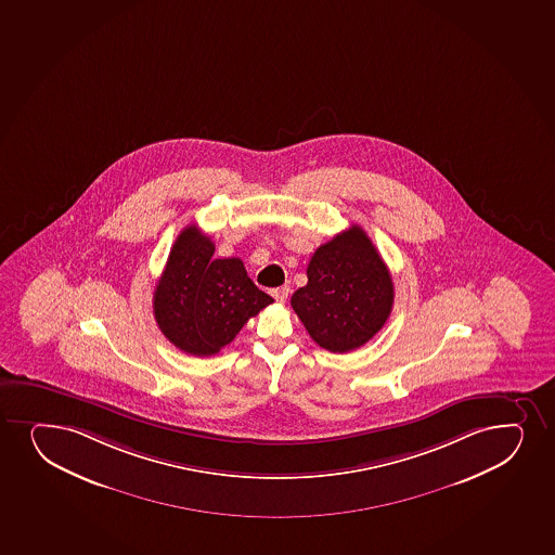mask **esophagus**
<instances>
[{
	"mask_svg": "<svg viewBox=\"0 0 555 555\" xmlns=\"http://www.w3.org/2000/svg\"><path fill=\"white\" fill-rule=\"evenodd\" d=\"M270 294L274 296L275 301H280V304H283V301L287 300L288 287L272 288V291H270Z\"/></svg>",
	"mask_w": 555,
	"mask_h": 555,
	"instance_id": "esophagus-1",
	"label": "esophagus"
}]
</instances>
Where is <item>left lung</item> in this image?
<instances>
[{
    "mask_svg": "<svg viewBox=\"0 0 555 555\" xmlns=\"http://www.w3.org/2000/svg\"><path fill=\"white\" fill-rule=\"evenodd\" d=\"M392 304L389 268L359 225L312 254L307 285L291 298L312 340L333 353L366 345L389 319Z\"/></svg>",
    "mask_w": 555,
    "mask_h": 555,
    "instance_id": "left-lung-1",
    "label": "left lung"
}]
</instances>
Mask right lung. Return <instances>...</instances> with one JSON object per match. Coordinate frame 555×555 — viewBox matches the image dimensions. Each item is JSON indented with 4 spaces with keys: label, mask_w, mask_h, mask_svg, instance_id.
I'll return each instance as SVG.
<instances>
[{
    "label": "right lung",
    "mask_w": 555,
    "mask_h": 555,
    "mask_svg": "<svg viewBox=\"0 0 555 555\" xmlns=\"http://www.w3.org/2000/svg\"><path fill=\"white\" fill-rule=\"evenodd\" d=\"M215 243L186 225L173 243L153 293V314L176 348L215 356L272 298L255 287L238 257L215 259Z\"/></svg>",
    "instance_id": "1"
}]
</instances>
